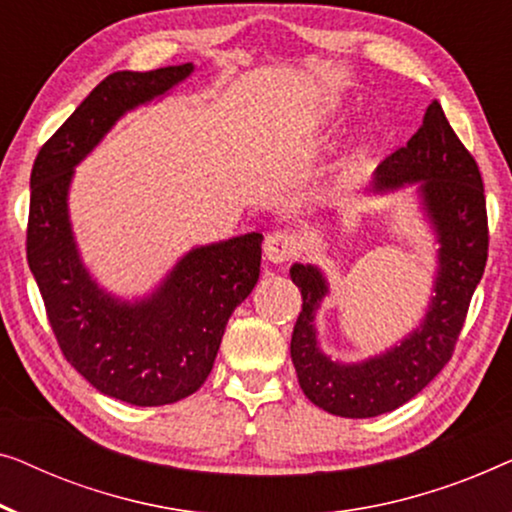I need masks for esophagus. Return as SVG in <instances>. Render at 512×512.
I'll list each match as a JSON object with an SVG mask.
<instances>
[{
  "label": "esophagus",
  "instance_id": "obj_1",
  "mask_svg": "<svg viewBox=\"0 0 512 512\" xmlns=\"http://www.w3.org/2000/svg\"><path fill=\"white\" fill-rule=\"evenodd\" d=\"M297 253V239L290 232H271L264 239V255L269 262L280 264L292 259Z\"/></svg>",
  "mask_w": 512,
  "mask_h": 512
}]
</instances>
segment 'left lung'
Instances as JSON below:
<instances>
[{"mask_svg": "<svg viewBox=\"0 0 512 512\" xmlns=\"http://www.w3.org/2000/svg\"><path fill=\"white\" fill-rule=\"evenodd\" d=\"M420 183L424 213L438 239L434 297L422 325L399 345L359 364L334 362L320 350L315 311L329 285L318 266L294 264L301 313L290 355L301 390L315 406L341 417H376L422 392L450 362L471 297L487 262L485 187L473 155L450 127L441 104L431 102L417 132L376 169L371 192L385 194Z\"/></svg>", "mask_w": 512, "mask_h": 512, "instance_id": "obj_1", "label": "left lung"}]
</instances>
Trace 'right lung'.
Masks as SVG:
<instances>
[{
    "label": "right lung",
    "mask_w": 512,
    "mask_h": 512,
    "mask_svg": "<svg viewBox=\"0 0 512 512\" xmlns=\"http://www.w3.org/2000/svg\"><path fill=\"white\" fill-rule=\"evenodd\" d=\"M192 62L106 76L43 143L30 176L27 264L67 362L106 397L164 406L204 385L234 308L253 292L262 234L187 253L146 299L104 292L78 255L67 194L74 167L127 111L162 97Z\"/></svg>",
    "instance_id": "obj_1"
}]
</instances>
